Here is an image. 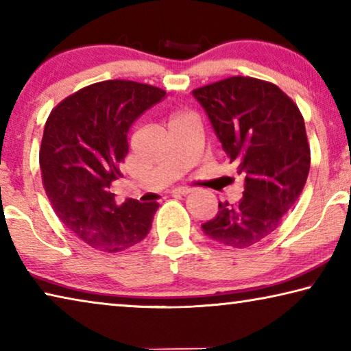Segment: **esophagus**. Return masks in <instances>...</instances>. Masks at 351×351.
<instances>
[{
  "label": "esophagus",
  "instance_id": "obj_1",
  "mask_svg": "<svg viewBox=\"0 0 351 351\" xmlns=\"http://www.w3.org/2000/svg\"><path fill=\"white\" fill-rule=\"evenodd\" d=\"M193 192V189H190V187H176V189H173V195H189V193H192Z\"/></svg>",
  "mask_w": 351,
  "mask_h": 351
}]
</instances>
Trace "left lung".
I'll use <instances>...</instances> for the list:
<instances>
[{"label": "left lung", "mask_w": 351, "mask_h": 351, "mask_svg": "<svg viewBox=\"0 0 351 351\" xmlns=\"http://www.w3.org/2000/svg\"><path fill=\"white\" fill-rule=\"evenodd\" d=\"M192 94L209 116L229 162L245 175L237 204L219 203L201 224L219 245L245 249L271 235L310 173L311 153L300 110L274 83L234 75Z\"/></svg>", "instance_id": "1"}]
</instances>
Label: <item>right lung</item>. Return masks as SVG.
I'll return each mask as SVG.
<instances>
[{"label":"right lung","mask_w":351,"mask_h":351,"mask_svg":"<svg viewBox=\"0 0 351 351\" xmlns=\"http://www.w3.org/2000/svg\"><path fill=\"white\" fill-rule=\"evenodd\" d=\"M165 97L158 86L133 80L88 85L54 106L45 123L40 169L45 192L60 221L102 252L138 245L159 204L128 198L119 206L111 182L128 153V130Z\"/></svg>","instance_id":"right-lung-1"}]
</instances>
